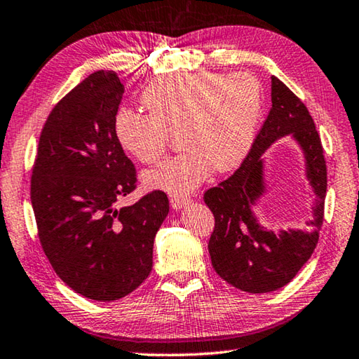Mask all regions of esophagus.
<instances>
[{
  "instance_id": "esophagus-1",
  "label": "esophagus",
  "mask_w": 359,
  "mask_h": 359,
  "mask_svg": "<svg viewBox=\"0 0 359 359\" xmlns=\"http://www.w3.org/2000/svg\"><path fill=\"white\" fill-rule=\"evenodd\" d=\"M190 198H187V196H172L170 198V206H172L174 209H182V208H185L187 204H190Z\"/></svg>"
}]
</instances>
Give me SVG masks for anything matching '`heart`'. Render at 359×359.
Listing matches in <instances>:
<instances>
[{"instance_id": "obj_1", "label": "heart", "mask_w": 359, "mask_h": 359, "mask_svg": "<svg viewBox=\"0 0 359 359\" xmlns=\"http://www.w3.org/2000/svg\"><path fill=\"white\" fill-rule=\"evenodd\" d=\"M142 105L149 115L129 108L116 111L118 144L137 161L153 164L179 134L187 150L145 172L144 182L182 195L212 169L225 172L243 161L257 129L264 89L251 73H182L149 84Z\"/></svg>"}]
</instances>
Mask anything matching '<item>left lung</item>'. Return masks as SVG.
Masks as SVG:
<instances>
[{"label": "left lung", "instance_id": "obj_1", "mask_svg": "<svg viewBox=\"0 0 359 359\" xmlns=\"http://www.w3.org/2000/svg\"><path fill=\"white\" fill-rule=\"evenodd\" d=\"M287 133L303 147L307 177L318 196L310 232H269L258 225L250 210L264 189L259 156L273 141ZM326 190V159L309 108L286 84L271 76L270 113L248 156L233 175L204 193V203L214 214V230L208 248L217 275L236 289L251 294L271 292L286 286L315 251Z\"/></svg>", "mask_w": 359, "mask_h": 359}]
</instances>
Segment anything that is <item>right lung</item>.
Segmentation results:
<instances>
[{
    "label": "right lung",
    "mask_w": 359,
    "mask_h": 359,
    "mask_svg": "<svg viewBox=\"0 0 359 359\" xmlns=\"http://www.w3.org/2000/svg\"><path fill=\"white\" fill-rule=\"evenodd\" d=\"M123 93L115 72L99 70L57 102L41 129L30 182L38 238L54 271L100 302L124 297L149 278L153 241L169 212L161 190L116 208L137 187L113 129Z\"/></svg>",
    "instance_id": "add662e5"
}]
</instances>
